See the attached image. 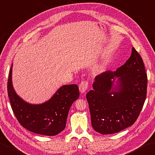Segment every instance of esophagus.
I'll return each instance as SVG.
<instances>
[{"label": "esophagus", "instance_id": "esophagus-1", "mask_svg": "<svg viewBox=\"0 0 155 155\" xmlns=\"http://www.w3.org/2000/svg\"><path fill=\"white\" fill-rule=\"evenodd\" d=\"M88 84L87 81H82L81 83H80L79 86H78V88H79V91L81 93H83L86 91V90L88 88Z\"/></svg>", "mask_w": 155, "mask_h": 155}]
</instances>
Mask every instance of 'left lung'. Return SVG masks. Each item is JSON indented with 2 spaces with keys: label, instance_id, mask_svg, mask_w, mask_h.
Listing matches in <instances>:
<instances>
[{
  "label": "left lung",
  "instance_id": "obj_1",
  "mask_svg": "<svg viewBox=\"0 0 155 155\" xmlns=\"http://www.w3.org/2000/svg\"><path fill=\"white\" fill-rule=\"evenodd\" d=\"M93 88L86 97L93 129L111 134L131 126L147 97V75L140 54L132 48L126 63L97 76Z\"/></svg>",
  "mask_w": 155,
  "mask_h": 155
}]
</instances>
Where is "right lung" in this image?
<instances>
[{"label": "right lung", "instance_id": "add662e5", "mask_svg": "<svg viewBox=\"0 0 155 155\" xmlns=\"http://www.w3.org/2000/svg\"><path fill=\"white\" fill-rule=\"evenodd\" d=\"M11 66L7 91L12 110L21 125L35 134L55 136L65 128L72 104L79 97L77 84L60 87L51 97L43 104H32L20 97L13 86Z\"/></svg>", "mask_w": 155, "mask_h": 155}]
</instances>
